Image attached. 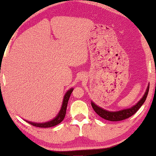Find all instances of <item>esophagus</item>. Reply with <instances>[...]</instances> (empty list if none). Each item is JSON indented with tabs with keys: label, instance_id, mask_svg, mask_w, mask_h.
I'll use <instances>...</instances> for the list:
<instances>
[{
	"label": "esophagus",
	"instance_id": "34e87169",
	"mask_svg": "<svg viewBox=\"0 0 156 156\" xmlns=\"http://www.w3.org/2000/svg\"><path fill=\"white\" fill-rule=\"evenodd\" d=\"M83 78H83V77H82V78H80V79H81V80H82V79H83Z\"/></svg>",
	"mask_w": 156,
	"mask_h": 156
}]
</instances>
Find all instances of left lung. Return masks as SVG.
Masks as SVG:
<instances>
[{"label":"left lung","instance_id":"left-lung-1","mask_svg":"<svg viewBox=\"0 0 156 156\" xmlns=\"http://www.w3.org/2000/svg\"><path fill=\"white\" fill-rule=\"evenodd\" d=\"M149 84L147 86V88L146 89L144 94L143 95L142 98L137 102L136 105L132 106L128 109H125L120 111H115V112H111V111H107L106 109L101 108L99 106H98L96 104H95L93 101H91V106L93 107L94 110L96 112L98 115H100V117L104 118V119L109 120V121H120L126 119L131 115L138 112V110L141 107L142 105L146 100V98L148 95V92H149Z\"/></svg>","mask_w":156,"mask_h":156}]
</instances>
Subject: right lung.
I'll list each match as a JSON object with an SVG mask.
<instances>
[{"instance_id":"right-lung-1","label":"right lung","mask_w":156,"mask_h":156,"mask_svg":"<svg viewBox=\"0 0 156 156\" xmlns=\"http://www.w3.org/2000/svg\"><path fill=\"white\" fill-rule=\"evenodd\" d=\"M73 90V89L71 88L69 89V90H67V91L65 93L64 98H63L62 106L60 109V112L58 113V114L56 115V117L54 118V119H52L49 121H47V122H31V121H28L26 120L25 121L31 125L37 126V127H42V128L51 127V126L58 125L59 123L61 122L62 121L64 120V118L65 117L66 110H67V103Z\"/></svg>"}]
</instances>
